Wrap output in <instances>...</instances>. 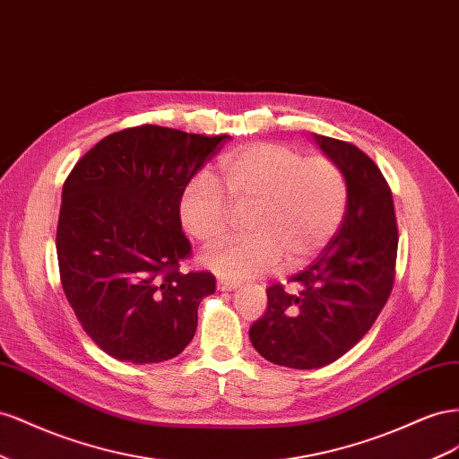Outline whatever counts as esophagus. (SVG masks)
<instances>
[{
  "mask_svg": "<svg viewBox=\"0 0 459 459\" xmlns=\"http://www.w3.org/2000/svg\"><path fill=\"white\" fill-rule=\"evenodd\" d=\"M217 288L222 292H229V290H234V288H238V284L230 281H217Z\"/></svg>",
  "mask_w": 459,
  "mask_h": 459,
  "instance_id": "34e87169",
  "label": "esophagus"
}]
</instances>
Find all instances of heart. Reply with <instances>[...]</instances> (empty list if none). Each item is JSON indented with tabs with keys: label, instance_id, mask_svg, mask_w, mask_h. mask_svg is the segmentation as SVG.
<instances>
[{
	"label": "heart",
	"instance_id": "1",
	"mask_svg": "<svg viewBox=\"0 0 459 459\" xmlns=\"http://www.w3.org/2000/svg\"><path fill=\"white\" fill-rule=\"evenodd\" d=\"M219 182L209 173L188 180L178 200L180 225L194 240L217 246L246 212L247 237L204 254L221 279L259 277L284 261L302 265L340 229L348 207V180L325 155L304 157L282 143L261 142L219 160Z\"/></svg>",
	"mask_w": 459,
	"mask_h": 459
}]
</instances>
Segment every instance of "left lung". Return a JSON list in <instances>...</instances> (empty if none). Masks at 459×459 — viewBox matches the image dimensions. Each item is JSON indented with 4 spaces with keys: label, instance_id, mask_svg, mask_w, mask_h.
I'll list each match as a JSON object with an SVG mask.
<instances>
[{
    "label": "left lung",
    "instance_id": "8db88e82",
    "mask_svg": "<svg viewBox=\"0 0 459 459\" xmlns=\"http://www.w3.org/2000/svg\"><path fill=\"white\" fill-rule=\"evenodd\" d=\"M342 169L348 207L334 238L288 282L267 288V311L250 326L254 348L290 369L325 368L356 346L383 311L396 277L398 225L381 169L351 142L316 134Z\"/></svg>",
    "mask_w": 459,
    "mask_h": 459
}]
</instances>
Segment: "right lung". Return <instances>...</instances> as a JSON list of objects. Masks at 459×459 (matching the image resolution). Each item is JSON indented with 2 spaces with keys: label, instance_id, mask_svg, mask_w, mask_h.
Returning a JSON list of instances; mask_svg holds the SVG:
<instances>
[{
  "label": "right lung",
  "instance_id": "obj_1",
  "mask_svg": "<svg viewBox=\"0 0 459 459\" xmlns=\"http://www.w3.org/2000/svg\"><path fill=\"white\" fill-rule=\"evenodd\" d=\"M230 136L142 125L100 140L63 185L56 247L78 323L111 358L160 363L185 350L209 271L180 269L192 246L178 200Z\"/></svg>",
  "mask_w": 459,
  "mask_h": 459
}]
</instances>
